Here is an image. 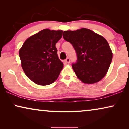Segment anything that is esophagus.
I'll use <instances>...</instances> for the list:
<instances>
[{"label": "esophagus", "mask_w": 129, "mask_h": 129, "mask_svg": "<svg viewBox=\"0 0 129 129\" xmlns=\"http://www.w3.org/2000/svg\"><path fill=\"white\" fill-rule=\"evenodd\" d=\"M65 61H66V63H69L70 61V58L69 57H68L67 59L65 60Z\"/></svg>", "instance_id": "1"}]
</instances>
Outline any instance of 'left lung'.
<instances>
[{
  "mask_svg": "<svg viewBox=\"0 0 129 129\" xmlns=\"http://www.w3.org/2000/svg\"><path fill=\"white\" fill-rule=\"evenodd\" d=\"M63 38L73 46L77 61L72 68L77 77L86 84L98 82L106 74L113 54L107 40L91 30L82 28L64 31Z\"/></svg>",
  "mask_w": 129,
  "mask_h": 129,
  "instance_id": "8db88e82",
  "label": "left lung"
}]
</instances>
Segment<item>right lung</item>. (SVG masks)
<instances>
[{"label":"right lung","mask_w":129,"mask_h":129,"mask_svg":"<svg viewBox=\"0 0 129 129\" xmlns=\"http://www.w3.org/2000/svg\"><path fill=\"white\" fill-rule=\"evenodd\" d=\"M62 35V30L43 29L28 38L19 50L23 70L36 84L49 85L59 77L63 63L56 44Z\"/></svg>","instance_id":"add662e5"}]
</instances>
